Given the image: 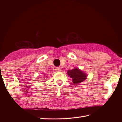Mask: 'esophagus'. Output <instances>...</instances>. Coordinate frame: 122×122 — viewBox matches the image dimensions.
<instances>
[{
	"label": "esophagus",
	"instance_id": "obj_1",
	"mask_svg": "<svg viewBox=\"0 0 122 122\" xmlns=\"http://www.w3.org/2000/svg\"><path fill=\"white\" fill-rule=\"evenodd\" d=\"M55 70H56V71L57 72H59L61 71V69L59 68H56V69Z\"/></svg>",
	"mask_w": 122,
	"mask_h": 122
}]
</instances>
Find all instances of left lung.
Wrapping results in <instances>:
<instances>
[{"label":"left lung","instance_id":"1","mask_svg":"<svg viewBox=\"0 0 122 122\" xmlns=\"http://www.w3.org/2000/svg\"><path fill=\"white\" fill-rule=\"evenodd\" d=\"M68 75L72 80L74 84H79L86 79L87 75L84 72L77 68L68 71Z\"/></svg>","mask_w":122,"mask_h":122}]
</instances>
